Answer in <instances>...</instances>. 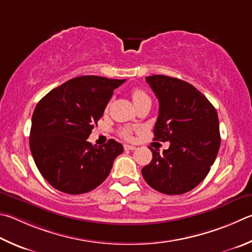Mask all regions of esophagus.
I'll return each instance as SVG.
<instances>
[{"instance_id":"esophagus-1","label":"esophagus","mask_w":252,"mask_h":252,"mask_svg":"<svg viewBox=\"0 0 252 252\" xmlns=\"http://www.w3.org/2000/svg\"><path fill=\"white\" fill-rule=\"evenodd\" d=\"M125 149L126 150H130V151H134L136 148L134 145H129V144H125Z\"/></svg>"}]
</instances>
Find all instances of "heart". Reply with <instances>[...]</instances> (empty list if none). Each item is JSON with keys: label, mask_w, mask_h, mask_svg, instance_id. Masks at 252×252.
<instances>
[{"label": "heart", "mask_w": 252, "mask_h": 252, "mask_svg": "<svg viewBox=\"0 0 252 252\" xmlns=\"http://www.w3.org/2000/svg\"><path fill=\"white\" fill-rule=\"evenodd\" d=\"M145 98H149L148 94H146L143 90L141 89H135L132 91V100H133V102H138L140 100H143ZM122 136L125 139H130L131 138V134H132V131L130 129H123L121 132Z\"/></svg>", "instance_id": "b5f03b06"}]
</instances>
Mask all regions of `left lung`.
Wrapping results in <instances>:
<instances>
[{
  "mask_svg": "<svg viewBox=\"0 0 252 252\" xmlns=\"http://www.w3.org/2000/svg\"><path fill=\"white\" fill-rule=\"evenodd\" d=\"M158 99L154 140L170 142L161 154L142 168L145 182L155 190L180 195L195 189L207 176L216 159L220 133L216 109L184 80L163 75L145 77Z\"/></svg>",
  "mask_w": 252,
  "mask_h": 252,
  "instance_id": "left-lung-1",
  "label": "left lung"
}]
</instances>
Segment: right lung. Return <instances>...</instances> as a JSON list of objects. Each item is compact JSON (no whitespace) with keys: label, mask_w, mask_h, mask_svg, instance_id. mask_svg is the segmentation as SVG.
<instances>
[{"label":"right lung","mask_w":252,"mask_h":252,"mask_svg":"<svg viewBox=\"0 0 252 252\" xmlns=\"http://www.w3.org/2000/svg\"><path fill=\"white\" fill-rule=\"evenodd\" d=\"M126 79L81 76L40 99L32 117L30 148L36 166L54 189L78 195L94 189L108 177L122 144L101 146L87 139L103 116L113 90Z\"/></svg>","instance_id":"obj_1"}]
</instances>
